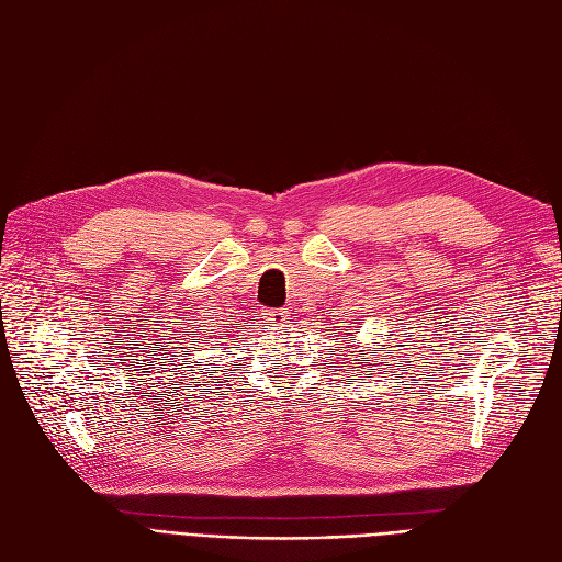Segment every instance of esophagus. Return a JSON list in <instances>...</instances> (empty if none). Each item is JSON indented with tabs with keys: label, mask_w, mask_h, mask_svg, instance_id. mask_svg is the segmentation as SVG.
<instances>
[{
	"label": "esophagus",
	"mask_w": 562,
	"mask_h": 562,
	"mask_svg": "<svg viewBox=\"0 0 562 562\" xmlns=\"http://www.w3.org/2000/svg\"><path fill=\"white\" fill-rule=\"evenodd\" d=\"M265 318L269 321V326H285L288 323V312L285 310H267Z\"/></svg>",
	"instance_id": "obj_1"
}]
</instances>
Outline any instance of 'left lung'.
<instances>
[{
	"mask_svg": "<svg viewBox=\"0 0 562 562\" xmlns=\"http://www.w3.org/2000/svg\"><path fill=\"white\" fill-rule=\"evenodd\" d=\"M347 335H349V333H347ZM345 339H347V337H345ZM347 347H351V345L347 342ZM382 347H384V345H382ZM351 353H353V351H351ZM370 353H372V356H375V359H372V361H380V356H378V351H370ZM386 353H389V351H386ZM382 361H384V359H382ZM370 366H372V363H370ZM378 366H382V363H378ZM372 370H375V368H372Z\"/></svg>",
	"mask_w": 562,
	"mask_h": 562,
	"instance_id": "8db88e82",
	"label": "left lung"
}]
</instances>
